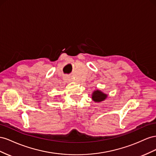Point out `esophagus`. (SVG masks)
Wrapping results in <instances>:
<instances>
[{
    "label": "esophagus",
    "mask_w": 156,
    "mask_h": 156,
    "mask_svg": "<svg viewBox=\"0 0 156 156\" xmlns=\"http://www.w3.org/2000/svg\"><path fill=\"white\" fill-rule=\"evenodd\" d=\"M64 80H68V77H67V76H65V77H64Z\"/></svg>",
    "instance_id": "obj_1"
}]
</instances>
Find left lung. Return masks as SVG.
<instances>
[{
  "label": "left lung",
  "mask_w": 156,
  "mask_h": 156,
  "mask_svg": "<svg viewBox=\"0 0 156 156\" xmlns=\"http://www.w3.org/2000/svg\"><path fill=\"white\" fill-rule=\"evenodd\" d=\"M107 97V95L105 94L103 92L101 91L97 90L93 93L92 99L95 102H101L104 101L106 98Z\"/></svg>",
  "instance_id": "8db88e82"
}]
</instances>
